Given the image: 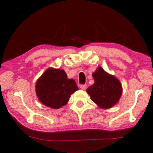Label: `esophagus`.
I'll use <instances>...</instances> for the list:
<instances>
[{"label": "esophagus", "instance_id": "34e87169", "mask_svg": "<svg viewBox=\"0 0 153 153\" xmlns=\"http://www.w3.org/2000/svg\"><path fill=\"white\" fill-rule=\"evenodd\" d=\"M80 88L83 89V90H85L87 88V85H86V84H83V85H80Z\"/></svg>", "mask_w": 153, "mask_h": 153}]
</instances>
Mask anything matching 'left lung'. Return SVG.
Instances as JSON below:
<instances>
[{
    "mask_svg": "<svg viewBox=\"0 0 153 153\" xmlns=\"http://www.w3.org/2000/svg\"><path fill=\"white\" fill-rule=\"evenodd\" d=\"M93 85L87 89L91 99L100 108L108 109L119 101L122 93V87L120 81L99 67L93 74Z\"/></svg>",
    "mask_w": 153,
    "mask_h": 153,
    "instance_id": "1",
    "label": "left lung"
}]
</instances>
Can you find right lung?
Listing matches in <instances>:
<instances>
[{
	"label": "right lung",
	"instance_id": "1",
	"mask_svg": "<svg viewBox=\"0 0 153 153\" xmlns=\"http://www.w3.org/2000/svg\"><path fill=\"white\" fill-rule=\"evenodd\" d=\"M35 88L39 101L54 109L66 105L71 94L79 89L73 79H68L64 70L53 68L38 79Z\"/></svg>",
	"mask_w": 153,
	"mask_h": 153
}]
</instances>
